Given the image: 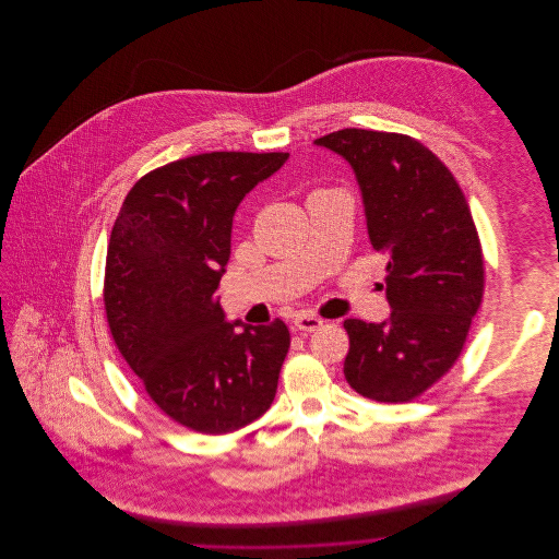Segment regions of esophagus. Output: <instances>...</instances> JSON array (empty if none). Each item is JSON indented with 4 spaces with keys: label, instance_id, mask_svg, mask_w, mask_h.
I'll return each mask as SVG.
<instances>
[{
    "label": "esophagus",
    "instance_id": "34e87169",
    "mask_svg": "<svg viewBox=\"0 0 559 559\" xmlns=\"http://www.w3.org/2000/svg\"><path fill=\"white\" fill-rule=\"evenodd\" d=\"M293 322H295V326L299 331H317V329L322 326V320L312 317V314H297Z\"/></svg>",
    "mask_w": 559,
    "mask_h": 559
}]
</instances>
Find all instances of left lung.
<instances>
[{
  "mask_svg": "<svg viewBox=\"0 0 559 559\" xmlns=\"http://www.w3.org/2000/svg\"><path fill=\"white\" fill-rule=\"evenodd\" d=\"M314 144L353 167L370 242L390 253L392 314L344 320V377L366 399L408 402L454 366L478 314L484 260L469 204L452 171L406 135L342 129Z\"/></svg>",
  "mask_w": 559,
  "mask_h": 559,
  "instance_id": "obj_1",
  "label": "left lung"
}]
</instances>
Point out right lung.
Segmentation results:
<instances>
[{"instance_id": "1", "label": "right lung", "mask_w": 559, "mask_h": 559, "mask_svg": "<svg viewBox=\"0 0 559 559\" xmlns=\"http://www.w3.org/2000/svg\"><path fill=\"white\" fill-rule=\"evenodd\" d=\"M288 157L167 163L133 185L114 224L105 269L114 342L160 411L195 432H235L275 399L288 326L228 320L215 293L242 198Z\"/></svg>"}]
</instances>
